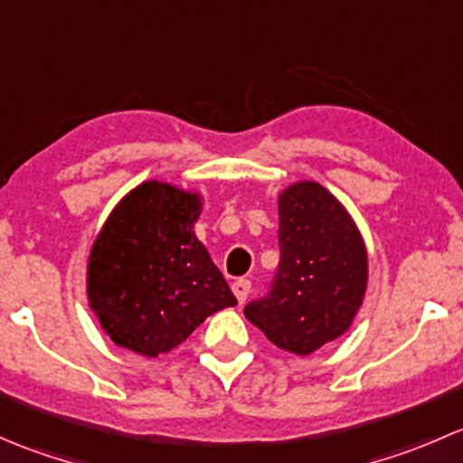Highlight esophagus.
I'll return each instance as SVG.
<instances>
[{
  "label": "esophagus",
  "mask_w": 463,
  "mask_h": 463,
  "mask_svg": "<svg viewBox=\"0 0 463 463\" xmlns=\"http://www.w3.org/2000/svg\"><path fill=\"white\" fill-rule=\"evenodd\" d=\"M232 293H235L237 302H240V305H244L246 298H249V293H250V282H249V279H244V278L235 279V282H232Z\"/></svg>",
  "instance_id": "1"
}]
</instances>
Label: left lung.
<instances>
[{"label":"left lung","mask_w":463,"mask_h":463,"mask_svg":"<svg viewBox=\"0 0 463 463\" xmlns=\"http://www.w3.org/2000/svg\"><path fill=\"white\" fill-rule=\"evenodd\" d=\"M279 264L244 316L284 352L309 356L352 326L367 288V249L345 205L316 181L278 199Z\"/></svg>","instance_id":"1"}]
</instances>
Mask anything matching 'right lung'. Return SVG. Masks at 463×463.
Instances as JSON below:
<instances>
[{
  "label": "right lung",
  "instance_id": "right-lung-1",
  "mask_svg": "<svg viewBox=\"0 0 463 463\" xmlns=\"http://www.w3.org/2000/svg\"><path fill=\"white\" fill-rule=\"evenodd\" d=\"M199 214L197 193L145 181L107 217L89 255L87 298L118 347L156 358L237 305L194 235Z\"/></svg>",
  "mask_w": 463,
  "mask_h": 463
}]
</instances>
